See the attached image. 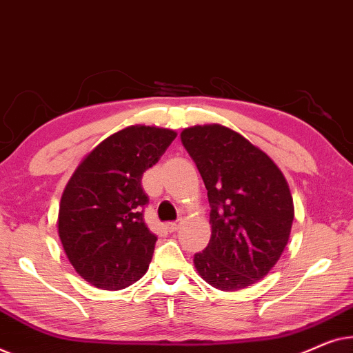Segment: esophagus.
<instances>
[{"instance_id": "obj_1", "label": "esophagus", "mask_w": 353, "mask_h": 353, "mask_svg": "<svg viewBox=\"0 0 353 353\" xmlns=\"http://www.w3.org/2000/svg\"><path fill=\"white\" fill-rule=\"evenodd\" d=\"M182 224H183L182 219H179V221H176V222H168L166 228H168V230H170V232H177L179 228L182 227Z\"/></svg>"}]
</instances>
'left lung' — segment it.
I'll use <instances>...</instances> for the list:
<instances>
[{
	"label": "left lung",
	"instance_id": "obj_1",
	"mask_svg": "<svg viewBox=\"0 0 353 353\" xmlns=\"http://www.w3.org/2000/svg\"><path fill=\"white\" fill-rule=\"evenodd\" d=\"M181 141L211 206V240L193 257L196 272L222 291L254 285L290 240L294 205L285 176L267 153L225 126L187 128Z\"/></svg>",
	"mask_w": 353,
	"mask_h": 353
}]
</instances>
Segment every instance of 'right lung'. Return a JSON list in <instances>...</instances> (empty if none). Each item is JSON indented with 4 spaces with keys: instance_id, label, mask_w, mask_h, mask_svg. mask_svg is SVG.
Segmentation results:
<instances>
[{
    "instance_id": "right-lung-1",
    "label": "right lung",
    "mask_w": 353,
    "mask_h": 353,
    "mask_svg": "<svg viewBox=\"0 0 353 353\" xmlns=\"http://www.w3.org/2000/svg\"><path fill=\"white\" fill-rule=\"evenodd\" d=\"M177 134L157 126L121 129L89 152L67 182L59 236L79 275L101 290H123L145 274L157 235L143 222L142 174Z\"/></svg>"
}]
</instances>
